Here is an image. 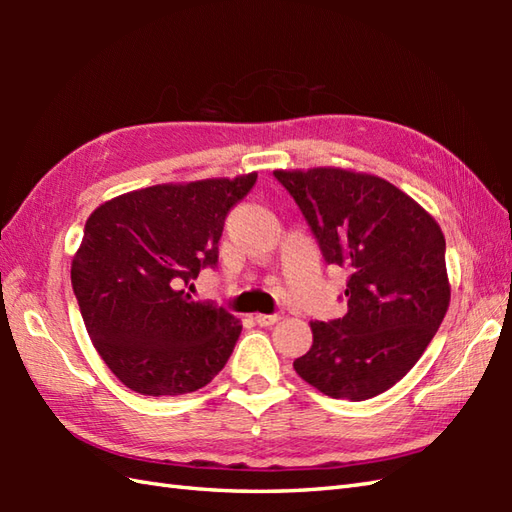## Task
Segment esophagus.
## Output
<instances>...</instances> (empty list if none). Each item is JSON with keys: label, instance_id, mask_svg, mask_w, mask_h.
<instances>
[{"label": "esophagus", "instance_id": "1", "mask_svg": "<svg viewBox=\"0 0 512 512\" xmlns=\"http://www.w3.org/2000/svg\"><path fill=\"white\" fill-rule=\"evenodd\" d=\"M281 319V314H255V321L257 325H262V328H270V325H275Z\"/></svg>", "mask_w": 512, "mask_h": 512}]
</instances>
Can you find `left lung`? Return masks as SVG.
<instances>
[{
    "instance_id": "1",
    "label": "left lung",
    "mask_w": 512,
    "mask_h": 512,
    "mask_svg": "<svg viewBox=\"0 0 512 512\" xmlns=\"http://www.w3.org/2000/svg\"><path fill=\"white\" fill-rule=\"evenodd\" d=\"M328 266L345 268L347 312L312 321L295 372L325 396L367 400L394 387L447 314V244L438 222L383 178L345 169L275 171Z\"/></svg>"
}]
</instances>
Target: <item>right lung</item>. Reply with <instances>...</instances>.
<instances>
[{
	"label": "right lung",
	"instance_id": "right-lung-1",
	"mask_svg": "<svg viewBox=\"0 0 512 512\" xmlns=\"http://www.w3.org/2000/svg\"><path fill=\"white\" fill-rule=\"evenodd\" d=\"M257 173L156 184L101 204L85 222L72 290L90 339L136 394L180 396L222 372L242 325L187 288L217 266V242Z\"/></svg>",
	"mask_w": 512,
	"mask_h": 512
}]
</instances>
